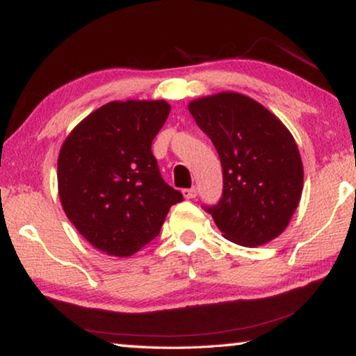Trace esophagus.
<instances>
[{
    "label": "esophagus",
    "instance_id": "obj_1",
    "mask_svg": "<svg viewBox=\"0 0 356 356\" xmlns=\"http://www.w3.org/2000/svg\"><path fill=\"white\" fill-rule=\"evenodd\" d=\"M182 195L185 200H193V197H196V190L195 188H186L182 191Z\"/></svg>",
    "mask_w": 356,
    "mask_h": 356
}]
</instances>
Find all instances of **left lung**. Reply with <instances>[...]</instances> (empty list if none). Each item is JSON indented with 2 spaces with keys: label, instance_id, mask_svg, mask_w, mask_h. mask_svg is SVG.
I'll return each mask as SVG.
<instances>
[{
  "label": "left lung",
  "instance_id": "obj_1",
  "mask_svg": "<svg viewBox=\"0 0 356 356\" xmlns=\"http://www.w3.org/2000/svg\"><path fill=\"white\" fill-rule=\"evenodd\" d=\"M188 111L212 140L222 166V197L207 207L231 242L261 246L281 236L303 191L297 143L281 120L238 92L191 100Z\"/></svg>",
  "mask_w": 356,
  "mask_h": 356
}]
</instances>
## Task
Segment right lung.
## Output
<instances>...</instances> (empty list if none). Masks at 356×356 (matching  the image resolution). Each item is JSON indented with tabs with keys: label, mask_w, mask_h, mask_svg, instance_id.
<instances>
[{
	"label": "right lung",
	"mask_w": 356,
	"mask_h": 356,
	"mask_svg": "<svg viewBox=\"0 0 356 356\" xmlns=\"http://www.w3.org/2000/svg\"><path fill=\"white\" fill-rule=\"evenodd\" d=\"M171 106L165 100L110 102L84 118L58 156V193L67 218L95 250L129 257L159 236L184 201L160 176L152 141Z\"/></svg>",
	"instance_id": "1"
}]
</instances>
